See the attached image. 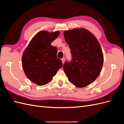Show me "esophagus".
Listing matches in <instances>:
<instances>
[{"label":"esophagus","instance_id":"34e87169","mask_svg":"<svg viewBox=\"0 0 124 124\" xmlns=\"http://www.w3.org/2000/svg\"><path fill=\"white\" fill-rule=\"evenodd\" d=\"M65 61V57H63L62 58V62L63 63V62H64Z\"/></svg>","mask_w":124,"mask_h":124}]
</instances>
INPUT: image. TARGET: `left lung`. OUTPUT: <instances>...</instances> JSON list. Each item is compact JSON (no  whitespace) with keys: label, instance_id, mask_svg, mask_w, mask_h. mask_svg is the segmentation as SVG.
<instances>
[{"label":"left lung","instance_id":"8db88e82","mask_svg":"<svg viewBox=\"0 0 124 124\" xmlns=\"http://www.w3.org/2000/svg\"><path fill=\"white\" fill-rule=\"evenodd\" d=\"M63 35L72 59L65 62L63 69L70 82L78 87H85L96 79L102 69L103 56L100 44L84 29L65 31Z\"/></svg>","mask_w":124,"mask_h":124}]
</instances>
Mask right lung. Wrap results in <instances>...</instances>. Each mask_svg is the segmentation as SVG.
Wrapping results in <instances>:
<instances>
[{
	"mask_svg": "<svg viewBox=\"0 0 124 124\" xmlns=\"http://www.w3.org/2000/svg\"><path fill=\"white\" fill-rule=\"evenodd\" d=\"M59 34V31H40L32 38L22 56L26 77L40 86L50 83L62 66L61 59L57 57V47L51 45Z\"/></svg>",
	"mask_w": 124,
	"mask_h": 124,
	"instance_id": "add662e5",
	"label": "right lung"
}]
</instances>
